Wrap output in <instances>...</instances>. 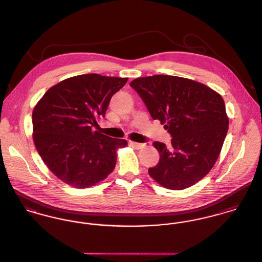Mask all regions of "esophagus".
I'll use <instances>...</instances> for the list:
<instances>
[{
    "label": "esophagus",
    "mask_w": 262,
    "mask_h": 262,
    "mask_svg": "<svg viewBox=\"0 0 262 262\" xmlns=\"http://www.w3.org/2000/svg\"><path fill=\"white\" fill-rule=\"evenodd\" d=\"M130 144H131L135 149H137V150H140V149H142V148L145 147V144H141V143H137V142H132V141H131Z\"/></svg>",
    "instance_id": "1"
}]
</instances>
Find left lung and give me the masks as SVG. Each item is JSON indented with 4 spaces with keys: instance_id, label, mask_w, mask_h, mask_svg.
Returning <instances> with one entry per match:
<instances>
[{
    "instance_id": "obj_1",
    "label": "left lung",
    "mask_w": 262,
    "mask_h": 262,
    "mask_svg": "<svg viewBox=\"0 0 262 262\" xmlns=\"http://www.w3.org/2000/svg\"><path fill=\"white\" fill-rule=\"evenodd\" d=\"M130 85L172 136L170 147L153 143L160 161L149 169L151 178L176 191L201 181L215 164L228 130L222 95L201 82L164 74L139 77Z\"/></svg>"
}]
</instances>
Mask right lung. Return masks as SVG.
Listing matches in <instances>:
<instances>
[{
    "label": "right lung",
    "mask_w": 262,
    "mask_h": 262,
    "mask_svg": "<svg viewBox=\"0 0 262 262\" xmlns=\"http://www.w3.org/2000/svg\"><path fill=\"white\" fill-rule=\"evenodd\" d=\"M128 78L88 73L50 88L33 110V139L39 156L60 181L76 189L97 185L115 168L127 141L92 130L111 97Z\"/></svg>",
    "instance_id": "obj_1"
}]
</instances>
